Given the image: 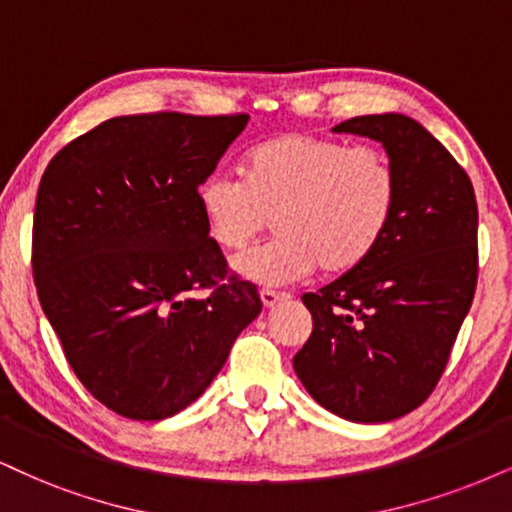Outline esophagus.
<instances>
[{"label":"esophagus","instance_id":"34e87169","mask_svg":"<svg viewBox=\"0 0 512 512\" xmlns=\"http://www.w3.org/2000/svg\"><path fill=\"white\" fill-rule=\"evenodd\" d=\"M287 294L285 292H275V289H261V301L266 308H273L277 301H285Z\"/></svg>","mask_w":512,"mask_h":512}]
</instances>
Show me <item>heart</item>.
<instances>
[{"label":"heart","mask_w":512,"mask_h":512,"mask_svg":"<svg viewBox=\"0 0 512 512\" xmlns=\"http://www.w3.org/2000/svg\"><path fill=\"white\" fill-rule=\"evenodd\" d=\"M399 178L387 151L282 132L244 154L242 180L211 175L197 189L208 237L239 254L275 218L273 242L237 261L263 285H285L315 268L342 275L358 268L387 235Z\"/></svg>","instance_id":"obj_1"}]
</instances>
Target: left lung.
I'll list each match as a JSON object with an SVG mask.
<instances>
[{"label": "left lung", "mask_w": 512, "mask_h": 512, "mask_svg": "<svg viewBox=\"0 0 512 512\" xmlns=\"http://www.w3.org/2000/svg\"><path fill=\"white\" fill-rule=\"evenodd\" d=\"M334 132L382 142L399 178L387 235L358 268L304 294L313 332L294 370L320 406L351 422L410 413L444 375L477 287V199L444 144L401 113Z\"/></svg>", "instance_id": "left-lung-1"}]
</instances>
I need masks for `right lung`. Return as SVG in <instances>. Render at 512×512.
<instances>
[{"label":"right lung","instance_id":"obj_1","mask_svg":"<svg viewBox=\"0 0 512 512\" xmlns=\"http://www.w3.org/2000/svg\"><path fill=\"white\" fill-rule=\"evenodd\" d=\"M246 121L178 111L109 118L44 170L37 296L78 380L123 418L163 420L199 399L261 313L256 285L232 273L197 204Z\"/></svg>","mask_w":512,"mask_h":512}]
</instances>
